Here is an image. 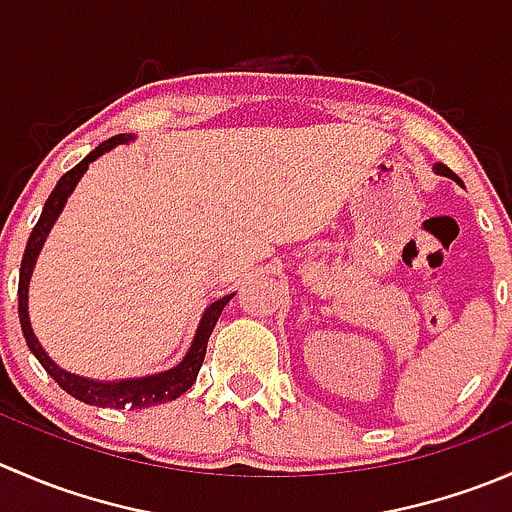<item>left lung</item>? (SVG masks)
Wrapping results in <instances>:
<instances>
[{
	"label": "left lung",
	"mask_w": 512,
	"mask_h": 512,
	"mask_svg": "<svg viewBox=\"0 0 512 512\" xmlns=\"http://www.w3.org/2000/svg\"><path fill=\"white\" fill-rule=\"evenodd\" d=\"M433 170H436L438 175H446V178H456V173H453L451 168H448V165H443V163H436L433 165ZM458 180V178H456Z\"/></svg>",
	"instance_id": "8db88e82"
}]
</instances>
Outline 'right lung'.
<instances>
[{"instance_id":"obj_1","label":"right lung","mask_w":512,"mask_h":512,"mask_svg":"<svg viewBox=\"0 0 512 512\" xmlns=\"http://www.w3.org/2000/svg\"><path fill=\"white\" fill-rule=\"evenodd\" d=\"M126 141H131V136H128V133H118V136L108 138V141H103L101 146L94 148L89 156L81 160L79 165H74L69 173L61 175V180L56 183V188L51 190L49 200L44 203L39 223L34 225L32 235H29L27 250H24V257H22V270H19V322H22V332H24V339H27L29 349H32L36 359H39V364L44 366L46 374H49L51 379H54L56 384L66 391V394H71L74 399L84 401V404L101 406V409H146V406H156V404H163V401H173V399H178L180 394H185V391L195 384V379H198V371H200V366H203L205 349H208V339H210V334H213L215 322H218V317H220V312H223L225 304L232 299V294H227V297L210 304L208 312H205L203 319H200L198 334H195L193 344H190V352L185 354V359L180 361L175 369H168V371H163V374H156V376H146V379H128V381H113V384H101V381H91V379H84V376L69 374V371H64L61 366H56L54 361L46 356L44 349H41L39 339H36L32 332V324H29V312H27V289H29V277H32L36 255H39V250H41V245H44L46 235H49L51 225H54V220L59 218L66 198H69L71 190L76 188V183H79L81 175L86 173L89 163H94L98 156H103V153L111 151L113 146H118V143H126Z\"/></svg>"}]
</instances>
